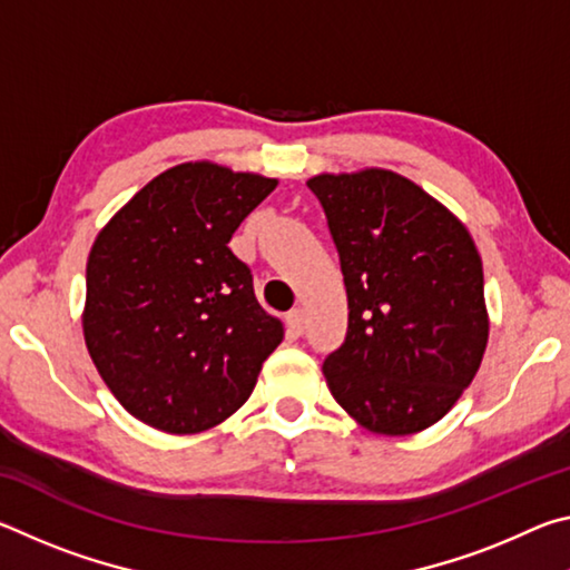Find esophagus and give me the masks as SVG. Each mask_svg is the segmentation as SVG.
<instances>
[{
    "mask_svg": "<svg viewBox=\"0 0 570 570\" xmlns=\"http://www.w3.org/2000/svg\"><path fill=\"white\" fill-rule=\"evenodd\" d=\"M286 326H288V332H292L294 336L304 334V326H306L304 308H292V312L286 314Z\"/></svg>",
    "mask_w": 570,
    "mask_h": 570,
    "instance_id": "esophagus-1",
    "label": "esophagus"
}]
</instances>
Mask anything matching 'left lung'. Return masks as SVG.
<instances>
[{
  "mask_svg": "<svg viewBox=\"0 0 570 570\" xmlns=\"http://www.w3.org/2000/svg\"><path fill=\"white\" fill-rule=\"evenodd\" d=\"M330 224L350 302L344 344L324 360L334 400L377 435L445 417L488 344L482 262L468 228L392 170L306 180Z\"/></svg>",
  "mask_w": 570,
  "mask_h": 570,
  "instance_id": "obj_1",
  "label": "left lung"
}]
</instances>
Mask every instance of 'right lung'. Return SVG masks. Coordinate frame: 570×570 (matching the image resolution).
I'll list each match as a JSON object with an SVG mask.
<instances>
[{"instance_id": "add662e5", "label": "right lung", "mask_w": 570, "mask_h": 570, "mask_svg": "<svg viewBox=\"0 0 570 570\" xmlns=\"http://www.w3.org/2000/svg\"><path fill=\"white\" fill-rule=\"evenodd\" d=\"M276 178L180 163L140 188L95 238L85 344L132 417L193 435L254 392L284 326L228 240Z\"/></svg>"}]
</instances>
